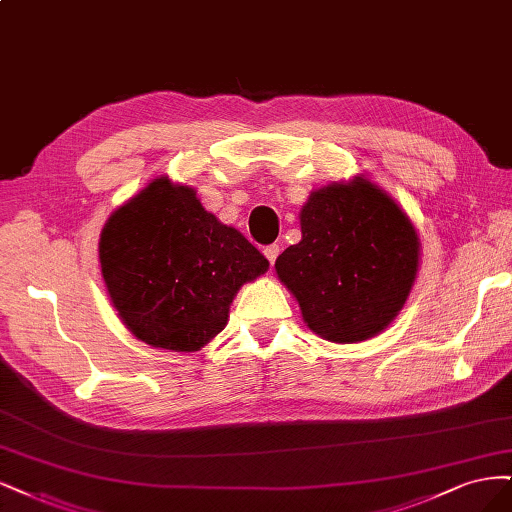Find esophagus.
<instances>
[{
    "mask_svg": "<svg viewBox=\"0 0 512 512\" xmlns=\"http://www.w3.org/2000/svg\"><path fill=\"white\" fill-rule=\"evenodd\" d=\"M278 253H280V246H278V244H270V246H266V249H263V255H266V257H268V261H270V266H274V261H276Z\"/></svg>",
    "mask_w": 512,
    "mask_h": 512,
    "instance_id": "esophagus-1",
    "label": "esophagus"
}]
</instances>
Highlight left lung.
<instances>
[{
	"label": "left lung",
	"mask_w": 512,
	"mask_h": 512,
	"mask_svg": "<svg viewBox=\"0 0 512 512\" xmlns=\"http://www.w3.org/2000/svg\"><path fill=\"white\" fill-rule=\"evenodd\" d=\"M302 240L274 263L302 319L323 340L364 342L400 315L421 261L415 225L366 176L334 180L300 210Z\"/></svg>",
	"instance_id": "obj_1"
}]
</instances>
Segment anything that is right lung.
Segmentation results:
<instances>
[{"instance_id":"right-lung-1","label":"right lung","mask_w":512,"mask_h":512,"mask_svg":"<svg viewBox=\"0 0 512 512\" xmlns=\"http://www.w3.org/2000/svg\"><path fill=\"white\" fill-rule=\"evenodd\" d=\"M100 266L121 323L148 346L195 353L227 325L268 259L208 212L189 185L157 176L110 214Z\"/></svg>"}]
</instances>
